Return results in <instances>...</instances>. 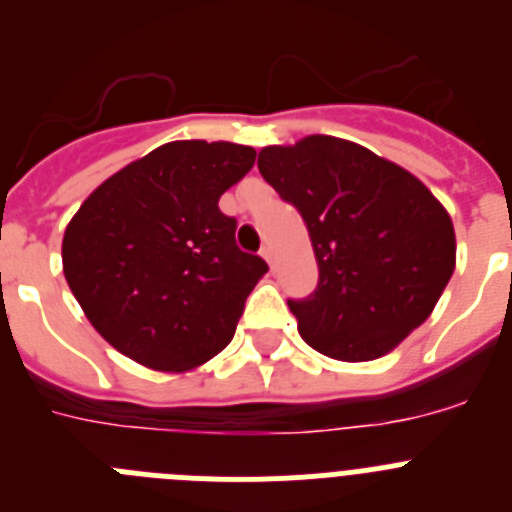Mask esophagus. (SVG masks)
<instances>
[{"label": "esophagus", "instance_id": "esophagus-1", "mask_svg": "<svg viewBox=\"0 0 512 512\" xmlns=\"http://www.w3.org/2000/svg\"><path fill=\"white\" fill-rule=\"evenodd\" d=\"M261 256H264L266 264L274 269V264H277V261H274V248H271V243H264V246H261Z\"/></svg>", "mask_w": 512, "mask_h": 512}]
</instances>
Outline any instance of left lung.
Masks as SVG:
<instances>
[{
	"label": "left lung",
	"instance_id": "left-lung-1",
	"mask_svg": "<svg viewBox=\"0 0 512 512\" xmlns=\"http://www.w3.org/2000/svg\"><path fill=\"white\" fill-rule=\"evenodd\" d=\"M259 171L310 233L318 287L287 305L315 351L372 361L425 323L456 266L454 225L431 189L333 135L264 148Z\"/></svg>",
	"mask_w": 512,
	"mask_h": 512
}]
</instances>
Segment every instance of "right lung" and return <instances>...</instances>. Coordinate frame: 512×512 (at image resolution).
<instances>
[{
  "label": "right lung",
  "mask_w": 512,
  "mask_h": 512,
  "mask_svg": "<svg viewBox=\"0 0 512 512\" xmlns=\"http://www.w3.org/2000/svg\"><path fill=\"white\" fill-rule=\"evenodd\" d=\"M256 151L176 140L89 194L63 233V274L89 323L120 354L158 372L205 364L233 341L269 266L235 246L220 212Z\"/></svg>",
  "instance_id": "1"
}]
</instances>
